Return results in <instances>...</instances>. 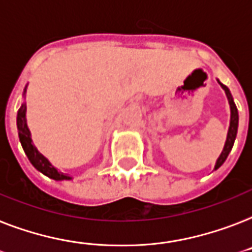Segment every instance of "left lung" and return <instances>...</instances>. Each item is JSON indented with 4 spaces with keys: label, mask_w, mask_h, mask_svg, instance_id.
<instances>
[{
    "label": "left lung",
    "mask_w": 252,
    "mask_h": 252,
    "mask_svg": "<svg viewBox=\"0 0 252 252\" xmlns=\"http://www.w3.org/2000/svg\"><path fill=\"white\" fill-rule=\"evenodd\" d=\"M218 80V79H217ZM218 83L222 88H223L224 94L227 96V100H228V105H230V126H228V130H227V136H226V141H224V145H223V149L220 152V157L217 158V162H216V166H214V170H217L218 168H220L223 162L226 161L227 158L228 153L231 152L233 149V145H234V141H235V137H237V132H238V123H239V116H238V109H237V105L234 103V99H233V95H231V92L228 90L224 84H222L218 80Z\"/></svg>",
    "instance_id": "obj_1"
}]
</instances>
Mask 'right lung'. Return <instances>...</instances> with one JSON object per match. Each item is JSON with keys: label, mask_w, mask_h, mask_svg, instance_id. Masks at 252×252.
I'll use <instances>...</instances> for the list:
<instances>
[{"label": "right lung", "mask_w": 252, "mask_h": 252, "mask_svg": "<svg viewBox=\"0 0 252 252\" xmlns=\"http://www.w3.org/2000/svg\"><path fill=\"white\" fill-rule=\"evenodd\" d=\"M26 88H28V84L24 90V94H22V97H24V101L19 107L18 113H17V129H18V136L19 141H21V145L24 148L25 153L28 156L29 161L32 162V165L34 168L41 172L42 174H45L51 180H55V181H64V180H72V177L67 176L64 173L59 172L55 166H54L51 162H50L47 158H46L41 152L36 149V147L32 144V132L29 129L28 126V120H26V103H25V97H26Z\"/></svg>", "instance_id": "obj_1"}]
</instances>
